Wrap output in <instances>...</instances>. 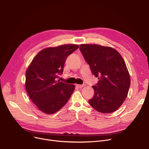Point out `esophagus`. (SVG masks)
Masks as SVG:
<instances>
[{
	"mask_svg": "<svg viewBox=\"0 0 149 149\" xmlns=\"http://www.w3.org/2000/svg\"><path fill=\"white\" fill-rule=\"evenodd\" d=\"M76 86H77V87H79V88H82V87H84V86H85V84H82V85H76Z\"/></svg>",
	"mask_w": 149,
	"mask_h": 149,
	"instance_id": "esophagus-1",
	"label": "esophagus"
}]
</instances>
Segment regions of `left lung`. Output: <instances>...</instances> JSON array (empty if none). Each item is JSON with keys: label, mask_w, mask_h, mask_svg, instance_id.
I'll return each mask as SVG.
<instances>
[{"label": "left lung", "mask_w": 149, "mask_h": 149, "mask_svg": "<svg viewBox=\"0 0 149 149\" xmlns=\"http://www.w3.org/2000/svg\"><path fill=\"white\" fill-rule=\"evenodd\" d=\"M79 49L93 74L99 79L93 86L94 96L89 103L101 113L116 111L127 97L131 84L122 56L112 48L98 45L82 44Z\"/></svg>", "instance_id": "1"}]
</instances>
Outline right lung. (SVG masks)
Here are the masks:
<instances>
[{"label": "right lung", "instance_id": "obj_1", "mask_svg": "<svg viewBox=\"0 0 149 149\" xmlns=\"http://www.w3.org/2000/svg\"><path fill=\"white\" fill-rule=\"evenodd\" d=\"M79 48L64 45L42 50L33 58L26 73V89L31 100L47 114L60 110L70 98L74 85L56 81L62 74L67 56Z\"/></svg>", "mask_w": 149, "mask_h": 149}]
</instances>
